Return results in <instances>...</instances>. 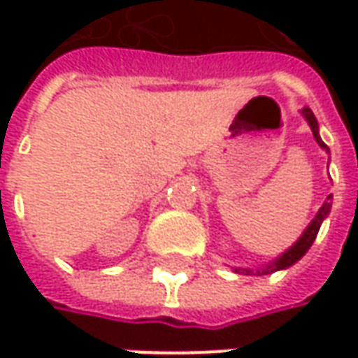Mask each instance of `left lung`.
<instances>
[{"mask_svg": "<svg viewBox=\"0 0 358 358\" xmlns=\"http://www.w3.org/2000/svg\"><path fill=\"white\" fill-rule=\"evenodd\" d=\"M301 113H303V117L307 119V123L310 125V129H313V135H315L317 143L321 145L324 151H329V147H327V145L323 143V139L319 137V123H317V119H315V115H313V111H310L309 107H305ZM329 211H331V195L327 197V201L323 203V207L319 209V213L315 215V219L310 221L309 227L305 229V233L299 237V241H296L295 245H293L291 249H287L279 259H275L273 263L265 265L261 271L257 268V275H267V273H275V271H281V268H287V267H291V265H295L296 261L309 251V247L313 245V241L317 239V233H319L321 223L324 221V217L329 215ZM235 271H237V273H245V275L253 273L251 268H235Z\"/></svg>", "mask_w": 358, "mask_h": 358, "instance_id": "left-lung-1", "label": "left lung"}]
</instances>
